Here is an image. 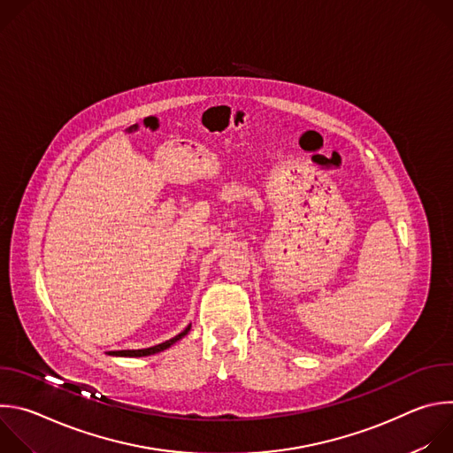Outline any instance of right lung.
I'll use <instances>...</instances> for the list:
<instances>
[{
    "instance_id": "right-lung-1",
    "label": "right lung",
    "mask_w": 453,
    "mask_h": 453,
    "mask_svg": "<svg viewBox=\"0 0 453 453\" xmlns=\"http://www.w3.org/2000/svg\"><path fill=\"white\" fill-rule=\"evenodd\" d=\"M189 328H191V325H188L179 335H175V337H172L170 341H165V342H161V344H157V346H152V348H145V349H121V351H109L107 355H111V357H149V355H156V353H159V351H165V349H168L170 346H173L177 341H180L188 332H189Z\"/></svg>"
}]
</instances>
